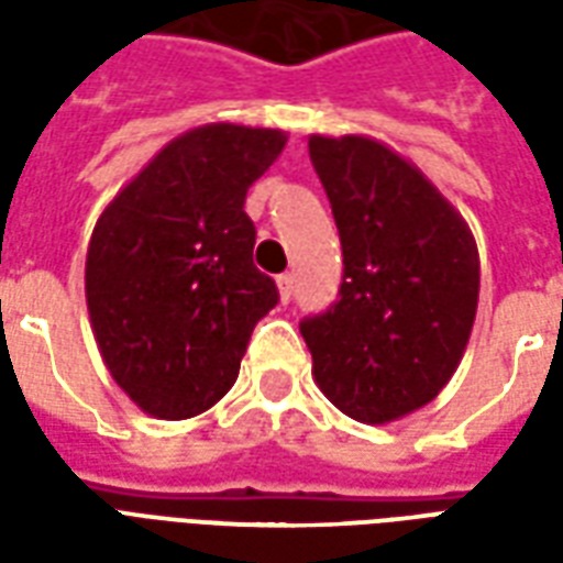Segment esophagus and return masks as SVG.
<instances>
[{"label":"esophagus","instance_id":"obj_1","mask_svg":"<svg viewBox=\"0 0 563 563\" xmlns=\"http://www.w3.org/2000/svg\"><path fill=\"white\" fill-rule=\"evenodd\" d=\"M277 289H280V301L286 305V301H289V298H292V292H295V277H292V274H280V277H277Z\"/></svg>","mask_w":563,"mask_h":563}]
</instances>
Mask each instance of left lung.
I'll return each instance as SVG.
<instances>
[{"mask_svg":"<svg viewBox=\"0 0 563 563\" xmlns=\"http://www.w3.org/2000/svg\"><path fill=\"white\" fill-rule=\"evenodd\" d=\"M343 246L341 298L301 322L313 379L341 413L386 424L434 401L471 341L479 253L471 225L398 150L310 135Z\"/></svg>","mask_w":563,"mask_h":563,"instance_id":"obj_1","label":"left lung"}]
</instances>
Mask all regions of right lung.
I'll return each mask as SVG.
<instances>
[{
  "label": "right lung",
  "instance_id": "add662e5",
  "mask_svg": "<svg viewBox=\"0 0 563 563\" xmlns=\"http://www.w3.org/2000/svg\"><path fill=\"white\" fill-rule=\"evenodd\" d=\"M286 139L238 123L189 129L99 213L84 271L90 325L104 367L147 416L174 422L220 401L277 305L253 265L244 201Z\"/></svg>",
  "mask_w": 563,
  "mask_h": 563
}]
</instances>
